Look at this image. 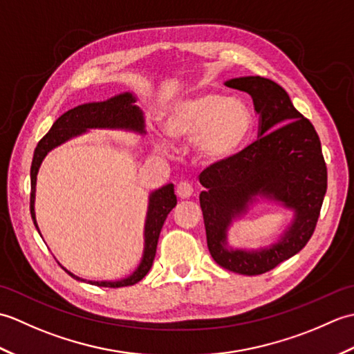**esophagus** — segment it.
<instances>
[{
	"instance_id": "34e87169",
	"label": "esophagus",
	"mask_w": 354,
	"mask_h": 354,
	"mask_svg": "<svg viewBox=\"0 0 354 354\" xmlns=\"http://www.w3.org/2000/svg\"><path fill=\"white\" fill-rule=\"evenodd\" d=\"M176 194L181 199H189L193 194V185L187 181L179 183L176 187Z\"/></svg>"
}]
</instances>
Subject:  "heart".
<instances>
[{
  "instance_id": "heart-1",
  "label": "heart",
  "mask_w": 354,
  "mask_h": 354,
  "mask_svg": "<svg viewBox=\"0 0 354 354\" xmlns=\"http://www.w3.org/2000/svg\"><path fill=\"white\" fill-rule=\"evenodd\" d=\"M251 129V114L236 99L204 94L176 102L164 120V131L170 138H194V149L202 160L217 162L227 160L242 146Z\"/></svg>"
}]
</instances>
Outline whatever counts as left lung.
I'll return each instance as SVG.
<instances>
[{
  "mask_svg": "<svg viewBox=\"0 0 354 354\" xmlns=\"http://www.w3.org/2000/svg\"><path fill=\"white\" fill-rule=\"evenodd\" d=\"M252 97L259 138L201 173L207 245L217 265L242 275H260L299 252L317 228L327 192V165L313 124L293 108L275 82L239 77L225 84ZM272 197L296 209V221L277 245L245 253L226 248V228L254 196Z\"/></svg>",
  "mask_w": 354,
  "mask_h": 354,
  "instance_id": "8db88e82",
  "label": "left lung"
}]
</instances>
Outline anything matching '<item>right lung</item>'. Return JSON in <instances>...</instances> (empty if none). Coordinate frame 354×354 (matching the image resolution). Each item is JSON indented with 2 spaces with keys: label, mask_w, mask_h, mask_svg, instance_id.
Wrapping results in <instances>:
<instances>
[{
  "label": "right lung",
  "mask_w": 354,
  "mask_h": 354,
  "mask_svg": "<svg viewBox=\"0 0 354 354\" xmlns=\"http://www.w3.org/2000/svg\"><path fill=\"white\" fill-rule=\"evenodd\" d=\"M135 99L132 94H120L112 99L102 102V103H88L80 104L77 108H73L66 111L65 114L59 117L51 129L44 135L41 141L37 142L35 149L32 167H30V179H32V192H30V213H32V219L36 225L35 217V192H36V175L39 170V165L53 147L62 145L64 141L70 140L71 137L85 132L91 127H124V129H133L138 132H145V122H142V112L138 106H135ZM176 205V196L173 192V185L167 184L162 189L153 192L150 194L149 201V212H147V221H146V246H145V255H142L141 265L135 272L120 281H89L95 286H103V288H124V286H132L138 283L140 280L146 277V274L153 265L155 254H156V245L158 239H160V232L162 230V225L167 219L169 213ZM65 272L68 270L65 269ZM76 280L85 281L82 278L73 275Z\"/></svg>",
  "instance_id": "add662e5"
}]
</instances>
